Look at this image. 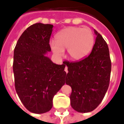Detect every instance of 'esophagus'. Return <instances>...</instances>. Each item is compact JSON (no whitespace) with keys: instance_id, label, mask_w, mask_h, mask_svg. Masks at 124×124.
I'll return each instance as SVG.
<instances>
[{"instance_id":"34e87169","label":"esophagus","mask_w":124,"mask_h":124,"mask_svg":"<svg viewBox=\"0 0 124 124\" xmlns=\"http://www.w3.org/2000/svg\"><path fill=\"white\" fill-rule=\"evenodd\" d=\"M65 71L67 72H67H68V71H67V66H65Z\"/></svg>"}]
</instances>
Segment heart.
I'll return each mask as SVG.
<instances>
[{"label": "heart", "mask_w": 124, "mask_h": 124, "mask_svg": "<svg viewBox=\"0 0 124 124\" xmlns=\"http://www.w3.org/2000/svg\"><path fill=\"white\" fill-rule=\"evenodd\" d=\"M56 41L50 42V48L58 57L64 55L67 49V56L74 61L81 60L87 57L95 44L92 31L88 28L69 27L62 29L55 36Z\"/></svg>", "instance_id": "1"}]
</instances>
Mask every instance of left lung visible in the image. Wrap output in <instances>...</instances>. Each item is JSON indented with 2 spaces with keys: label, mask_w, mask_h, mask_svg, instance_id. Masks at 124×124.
<instances>
[{
  "label": "left lung",
  "mask_w": 124,
  "mask_h": 124,
  "mask_svg": "<svg viewBox=\"0 0 124 124\" xmlns=\"http://www.w3.org/2000/svg\"><path fill=\"white\" fill-rule=\"evenodd\" d=\"M91 53L78 62H65L66 84L71 86V105L79 113L90 112L99 105L108 90L111 62L107 43L99 33Z\"/></svg>",
  "instance_id": "1"
}]
</instances>
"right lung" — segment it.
I'll return each instance as SVG.
<instances>
[{"instance_id": "obj_1", "label": "right lung", "mask_w": 124, "mask_h": 124, "mask_svg": "<svg viewBox=\"0 0 124 124\" xmlns=\"http://www.w3.org/2000/svg\"><path fill=\"white\" fill-rule=\"evenodd\" d=\"M53 25L33 24L24 31L14 50L13 72L16 93L24 106L44 113L53 106V98L66 81L65 64H54L45 54L51 51Z\"/></svg>"}]
</instances>
